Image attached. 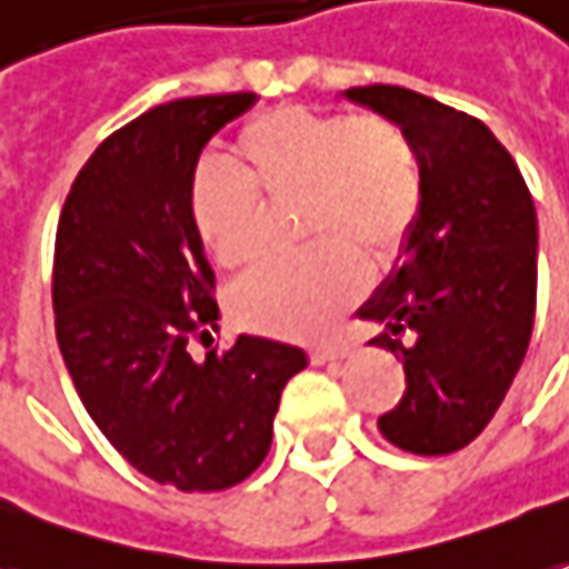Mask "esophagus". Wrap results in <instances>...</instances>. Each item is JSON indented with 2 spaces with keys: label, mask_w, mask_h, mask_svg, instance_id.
Here are the masks:
<instances>
[{
  "label": "esophagus",
  "mask_w": 569,
  "mask_h": 569,
  "mask_svg": "<svg viewBox=\"0 0 569 569\" xmlns=\"http://www.w3.org/2000/svg\"><path fill=\"white\" fill-rule=\"evenodd\" d=\"M349 342H336V346H323V349L311 351V361H315V365H330V361H342V358H349Z\"/></svg>",
  "instance_id": "34e87169"
}]
</instances>
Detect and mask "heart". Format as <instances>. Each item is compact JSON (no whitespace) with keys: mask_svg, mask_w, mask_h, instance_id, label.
Returning <instances> with one entry per match:
<instances>
[{"mask_svg":"<svg viewBox=\"0 0 569 569\" xmlns=\"http://www.w3.org/2000/svg\"><path fill=\"white\" fill-rule=\"evenodd\" d=\"M233 173L204 164L189 187V218L223 268L261 252V202L301 196V230L318 242L270 261L236 286V317L258 333L315 342L361 299L370 261L396 258L420 211L417 154L396 123L377 114L270 108L230 142Z\"/></svg>","mask_w":569,"mask_h":569,"instance_id":"heart-1","label":"heart"}]
</instances>
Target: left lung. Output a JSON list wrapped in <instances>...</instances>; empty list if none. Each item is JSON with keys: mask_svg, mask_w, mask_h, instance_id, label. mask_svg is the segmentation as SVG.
Listing matches in <instances>:
<instances>
[{"mask_svg": "<svg viewBox=\"0 0 569 569\" xmlns=\"http://www.w3.org/2000/svg\"><path fill=\"white\" fill-rule=\"evenodd\" d=\"M396 123L420 168V211L396 268L358 308L408 389L380 432L411 455H451L496 417L536 317V208L508 149L477 118L405 87L342 92Z\"/></svg>", "mask_w": 569, "mask_h": 569, "instance_id": "1", "label": "left lung"}]
</instances>
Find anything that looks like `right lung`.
I'll return each mask as SVG.
<instances>
[{"label": "right lung", "instance_id": "right-lung-1", "mask_svg": "<svg viewBox=\"0 0 569 569\" xmlns=\"http://www.w3.org/2000/svg\"><path fill=\"white\" fill-rule=\"evenodd\" d=\"M254 92L158 106L90 154L56 236V336L77 396L127 461L180 492H220L268 458L280 392L308 355L264 336L189 355L218 330L214 270L189 218L208 139Z\"/></svg>", "mask_w": 569, "mask_h": 569}]
</instances>
